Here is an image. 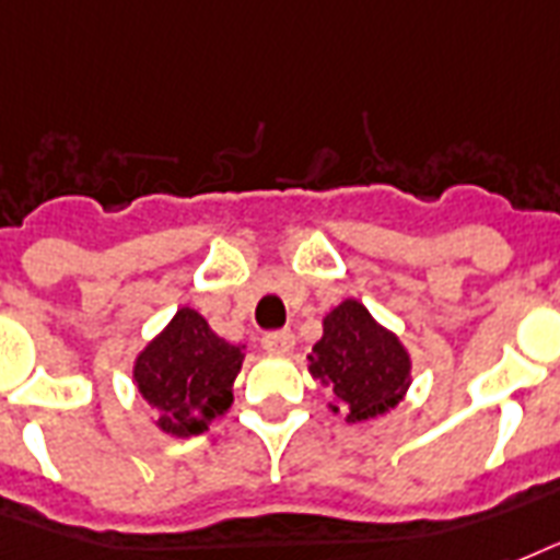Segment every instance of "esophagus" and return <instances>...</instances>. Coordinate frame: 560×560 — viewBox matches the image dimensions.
<instances>
[{
  "mask_svg": "<svg viewBox=\"0 0 560 560\" xmlns=\"http://www.w3.org/2000/svg\"><path fill=\"white\" fill-rule=\"evenodd\" d=\"M262 348L275 357H289L294 350V332L292 329H280V332H268L262 336Z\"/></svg>",
  "mask_w": 560,
  "mask_h": 560,
  "instance_id": "34e87169",
  "label": "esophagus"
}]
</instances>
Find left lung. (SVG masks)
<instances>
[{"label":"left lung","mask_w":560,"mask_h":560,"mask_svg":"<svg viewBox=\"0 0 560 560\" xmlns=\"http://www.w3.org/2000/svg\"><path fill=\"white\" fill-rule=\"evenodd\" d=\"M310 374L327 388L332 415L362 423L400 406L411 385V357L397 332L380 324L365 303L348 298L324 315Z\"/></svg>","instance_id":"8db88e82"}]
</instances>
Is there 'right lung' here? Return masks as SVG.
I'll use <instances>...</instances> for the list:
<instances>
[{"label":"right lung","mask_w":560,"mask_h":560,"mask_svg":"<svg viewBox=\"0 0 560 560\" xmlns=\"http://www.w3.org/2000/svg\"><path fill=\"white\" fill-rule=\"evenodd\" d=\"M242 362L245 345L224 341L201 312L180 306L133 359V385L160 432L192 438L231 409Z\"/></svg>","instance_id":"obj_1"}]
</instances>
